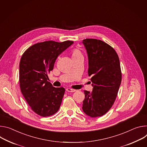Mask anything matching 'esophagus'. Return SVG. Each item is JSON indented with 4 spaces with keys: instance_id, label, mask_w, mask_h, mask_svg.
<instances>
[{
    "instance_id": "1",
    "label": "esophagus",
    "mask_w": 147,
    "mask_h": 147,
    "mask_svg": "<svg viewBox=\"0 0 147 147\" xmlns=\"http://www.w3.org/2000/svg\"><path fill=\"white\" fill-rule=\"evenodd\" d=\"M66 90L69 92H74L76 91V90L74 89H72V88H68L66 89Z\"/></svg>"
}]
</instances>
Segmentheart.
I'll return each mask as SVG.
<instances>
[{"label":"heart","instance_id":"obj_1","mask_svg":"<svg viewBox=\"0 0 147 147\" xmlns=\"http://www.w3.org/2000/svg\"><path fill=\"white\" fill-rule=\"evenodd\" d=\"M80 54V53H79V51L78 50H76V49H75V50H74L72 51V56L78 55V54Z\"/></svg>","mask_w":147,"mask_h":147}]
</instances>
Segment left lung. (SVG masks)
I'll list each match as a JSON object with an SVG mask.
<instances>
[{
	"instance_id": "obj_1",
	"label": "left lung",
	"mask_w": 147,
	"mask_h": 147,
	"mask_svg": "<svg viewBox=\"0 0 147 147\" xmlns=\"http://www.w3.org/2000/svg\"><path fill=\"white\" fill-rule=\"evenodd\" d=\"M88 57V75L93 90H84L82 110L91 117L102 116L115 102L121 82L119 56L110 45L100 40L82 41Z\"/></svg>"
}]
</instances>
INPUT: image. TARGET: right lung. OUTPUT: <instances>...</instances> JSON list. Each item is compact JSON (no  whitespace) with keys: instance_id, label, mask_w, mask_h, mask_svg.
Listing matches in <instances>:
<instances>
[{"instance_id":"right-lung-1","label":"right lung","mask_w":147,"mask_h":147,"mask_svg":"<svg viewBox=\"0 0 147 147\" xmlns=\"http://www.w3.org/2000/svg\"><path fill=\"white\" fill-rule=\"evenodd\" d=\"M72 41H47L29 47L19 65L21 92L32 110L42 117L52 116L59 110L65 89L48 82V74L54 68L58 56L71 46Z\"/></svg>"}]
</instances>
